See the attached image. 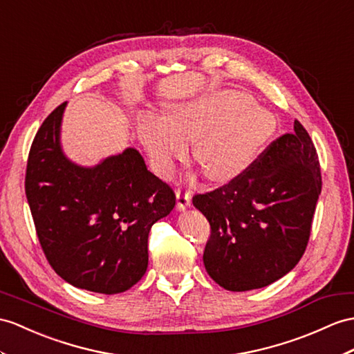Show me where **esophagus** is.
I'll return each instance as SVG.
<instances>
[{"instance_id":"obj_1","label":"esophagus","mask_w":354,"mask_h":354,"mask_svg":"<svg viewBox=\"0 0 354 354\" xmlns=\"http://www.w3.org/2000/svg\"><path fill=\"white\" fill-rule=\"evenodd\" d=\"M177 196V209L178 210H185L187 209L189 205H191V194L186 192V191H178L176 192Z\"/></svg>"}]
</instances>
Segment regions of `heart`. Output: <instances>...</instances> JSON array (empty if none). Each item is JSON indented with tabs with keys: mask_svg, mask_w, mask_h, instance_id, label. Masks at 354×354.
I'll return each instance as SVG.
<instances>
[{
	"mask_svg": "<svg viewBox=\"0 0 354 354\" xmlns=\"http://www.w3.org/2000/svg\"><path fill=\"white\" fill-rule=\"evenodd\" d=\"M277 122L270 111L254 105L249 94L216 91L169 109L168 120L141 114L138 136L160 176L169 177L177 162L189 156V142H196L195 158L213 182L228 183L242 177L272 138Z\"/></svg>",
	"mask_w": 354,
	"mask_h": 354,
	"instance_id": "1",
	"label": "heart"
}]
</instances>
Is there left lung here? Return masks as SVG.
Listing matches in <instances>:
<instances>
[{"mask_svg":"<svg viewBox=\"0 0 354 354\" xmlns=\"http://www.w3.org/2000/svg\"><path fill=\"white\" fill-rule=\"evenodd\" d=\"M320 192L318 154L296 120L242 177L192 198L212 228L203 255L210 278L249 291L286 277L305 252Z\"/></svg>","mask_w":354,"mask_h":354,"instance_id":"8db88e82","label":"left lung"}]
</instances>
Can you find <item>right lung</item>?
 <instances>
[{
    "label": "right lung",
    "mask_w": 354,
    "mask_h": 354,
    "mask_svg": "<svg viewBox=\"0 0 354 354\" xmlns=\"http://www.w3.org/2000/svg\"><path fill=\"white\" fill-rule=\"evenodd\" d=\"M66 105L34 138L25 194L55 273L73 287L117 295L144 277L150 228L174 209L176 195L131 147L94 167L67 159L59 142Z\"/></svg>",
    "instance_id": "add662e5"
}]
</instances>
